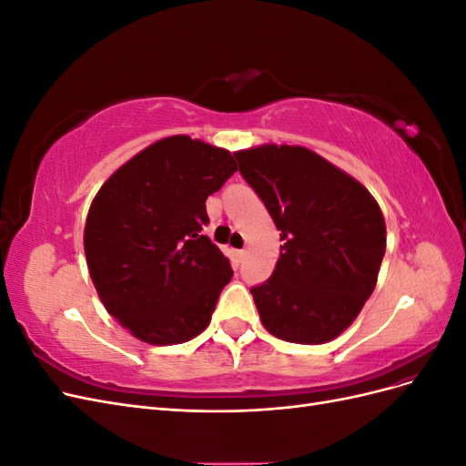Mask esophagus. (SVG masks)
I'll return each mask as SVG.
<instances>
[{
  "mask_svg": "<svg viewBox=\"0 0 466 466\" xmlns=\"http://www.w3.org/2000/svg\"><path fill=\"white\" fill-rule=\"evenodd\" d=\"M235 257H237V262H243V260L247 258V248L237 250V252H235Z\"/></svg>",
  "mask_w": 466,
  "mask_h": 466,
  "instance_id": "34e87169",
  "label": "esophagus"
}]
</instances>
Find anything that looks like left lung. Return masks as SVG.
<instances>
[{
  "mask_svg": "<svg viewBox=\"0 0 466 466\" xmlns=\"http://www.w3.org/2000/svg\"><path fill=\"white\" fill-rule=\"evenodd\" d=\"M238 171L279 231V258L250 288L264 329L293 344L340 336L375 289L385 218L356 178L299 146L235 153Z\"/></svg>",
  "mask_w": 466,
  "mask_h": 466,
  "instance_id": "8db88e82",
  "label": "left lung"
}]
</instances>
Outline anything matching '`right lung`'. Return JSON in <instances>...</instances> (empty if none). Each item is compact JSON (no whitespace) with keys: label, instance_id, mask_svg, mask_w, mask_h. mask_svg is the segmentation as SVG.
Masks as SVG:
<instances>
[{"label":"right lung","instance_id":"right-lung-1","mask_svg":"<svg viewBox=\"0 0 466 466\" xmlns=\"http://www.w3.org/2000/svg\"><path fill=\"white\" fill-rule=\"evenodd\" d=\"M237 171L228 149L171 136L124 163L96 192L83 247L106 311L137 340H192L233 276L202 235L206 200Z\"/></svg>","mask_w":466,"mask_h":466}]
</instances>
